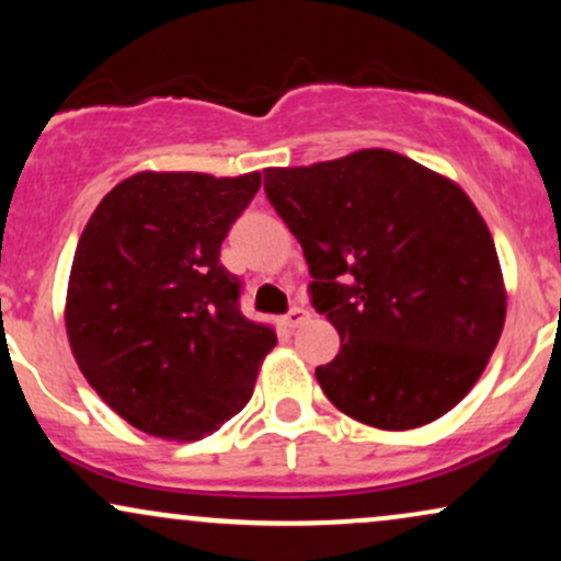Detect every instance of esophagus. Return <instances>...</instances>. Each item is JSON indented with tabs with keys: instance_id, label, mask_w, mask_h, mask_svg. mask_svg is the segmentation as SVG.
<instances>
[{
	"instance_id": "34e87169",
	"label": "esophagus",
	"mask_w": 561,
	"mask_h": 561,
	"mask_svg": "<svg viewBox=\"0 0 561 561\" xmlns=\"http://www.w3.org/2000/svg\"><path fill=\"white\" fill-rule=\"evenodd\" d=\"M306 321H308V311H306V308H300V306L289 308L287 317H285V324L289 327V330H295V327L306 324Z\"/></svg>"
}]
</instances>
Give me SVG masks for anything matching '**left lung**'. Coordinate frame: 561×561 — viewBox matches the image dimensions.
I'll use <instances>...</instances> for the list:
<instances>
[{
	"instance_id": "8db88e82",
	"label": "left lung",
	"mask_w": 561,
	"mask_h": 561,
	"mask_svg": "<svg viewBox=\"0 0 561 561\" xmlns=\"http://www.w3.org/2000/svg\"><path fill=\"white\" fill-rule=\"evenodd\" d=\"M268 203L298 237L311 302L340 334L319 366L351 420L414 430L474 388L499 345L506 287L467 192L392 150L263 171Z\"/></svg>"
}]
</instances>
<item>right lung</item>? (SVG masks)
Segmentation results:
<instances>
[{
  "label": "right lung",
  "mask_w": 561,
  "mask_h": 561,
  "mask_svg": "<svg viewBox=\"0 0 561 561\" xmlns=\"http://www.w3.org/2000/svg\"><path fill=\"white\" fill-rule=\"evenodd\" d=\"M259 186V171H141L83 227L68 343L96 396L141 433L199 440L253 396L276 332L242 317L221 242Z\"/></svg>",
  "instance_id": "obj_1"
}]
</instances>
